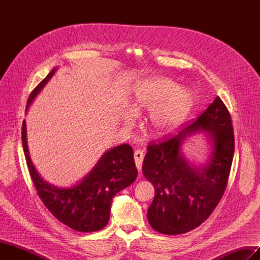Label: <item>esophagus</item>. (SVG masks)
<instances>
[{"label":"esophagus","mask_w":260,"mask_h":260,"mask_svg":"<svg viewBox=\"0 0 260 260\" xmlns=\"http://www.w3.org/2000/svg\"><path fill=\"white\" fill-rule=\"evenodd\" d=\"M143 158H144L143 151H141V149H137V151L135 152V161H136V166H137L139 171L142 169Z\"/></svg>","instance_id":"34e87169"}]
</instances>
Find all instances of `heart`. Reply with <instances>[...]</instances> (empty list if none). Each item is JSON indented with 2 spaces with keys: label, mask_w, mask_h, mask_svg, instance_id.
I'll return each instance as SVG.
<instances>
[{
  "label": "heart",
  "mask_w": 260,
  "mask_h": 260,
  "mask_svg": "<svg viewBox=\"0 0 260 260\" xmlns=\"http://www.w3.org/2000/svg\"><path fill=\"white\" fill-rule=\"evenodd\" d=\"M195 100L190 90L166 77H153L140 81L132 90L129 101L131 113L122 116L127 127L135 123V116L149 113L145 131L156 139L167 138L182 127L194 107Z\"/></svg>",
  "instance_id": "heart-1"
}]
</instances>
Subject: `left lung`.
Here are the masks:
<instances>
[{"label": "left lung", "mask_w": 260, "mask_h": 260, "mask_svg": "<svg viewBox=\"0 0 260 260\" xmlns=\"http://www.w3.org/2000/svg\"><path fill=\"white\" fill-rule=\"evenodd\" d=\"M201 132L209 145L208 157L203 163L191 162L183 152V144ZM233 153L231 116L219 96L177 136L148 145L142 171L155 188L154 200L147 209V220L153 229L176 235L205 221L222 198Z\"/></svg>", "instance_id": "left-lung-1"}]
</instances>
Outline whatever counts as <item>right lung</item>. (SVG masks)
<instances>
[{
	"mask_svg": "<svg viewBox=\"0 0 260 260\" xmlns=\"http://www.w3.org/2000/svg\"><path fill=\"white\" fill-rule=\"evenodd\" d=\"M57 69L53 68L30 94L26 113ZM21 139L27 166L39 198L55 218L78 232L103 229L109 220L113 198L137 179L138 170L133 149L129 144H121L105 151L89 174L75 184L65 187L55 186L43 180L31 160L26 120L22 122Z\"/></svg>",
	"mask_w": 260,
	"mask_h": 260,
	"instance_id": "right-lung-1",
	"label": "right lung"
}]
</instances>
